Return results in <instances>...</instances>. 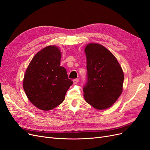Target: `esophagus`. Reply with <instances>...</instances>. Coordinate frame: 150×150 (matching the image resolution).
Returning <instances> with one entry per match:
<instances>
[{
  "mask_svg": "<svg viewBox=\"0 0 150 150\" xmlns=\"http://www.w3.org/2000/svg\"><path fill=\"white\" fill-rule=\"evenodd\" d=\"M79 82V79H78V78H76V79H74V80H73V83H74V84H77Z\"/></svg>",
  "mask_w": 150,
  "mask_h": 150,
  "instance_id": "obj_1",
  "label": "esophagus"
}]
</instances>
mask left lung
<instances>
[{"label":"left lung","instance_id":"left-lung-1","mask_svg":"<svg viewBox=\"0 0 150 150\" xmlns=\"http://www.w3.org/2000/svg\"><path fill=\"white\" fill-rule=\"evenodd\" d=\"M85 53L87 78L83 86L84 99L97 110H105L122 93L123 72L115 56L100 44L87 45Z\"/></svg>","mask_w":150,"mask_h":150}]
</instances>
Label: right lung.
<instances>
[{
  "label": "right lung",
  "mask_w": 150,
  "mask_h": 150,
  "mask_svg": "<svg viewBox=\"0 0 150 150\" xmlns=\"http://www.w3.org/2000/svg\"><path fill=\"white\" fill-rule=\"evenodd\" d=\"M61 53L49 46L35 54L25 71L23 88L29 100L44 111L51 110L64 100L72 84L66 70L60 66Z\"/></svg>",
  "instance_id": "right-lung-1"
}]
</instances>
